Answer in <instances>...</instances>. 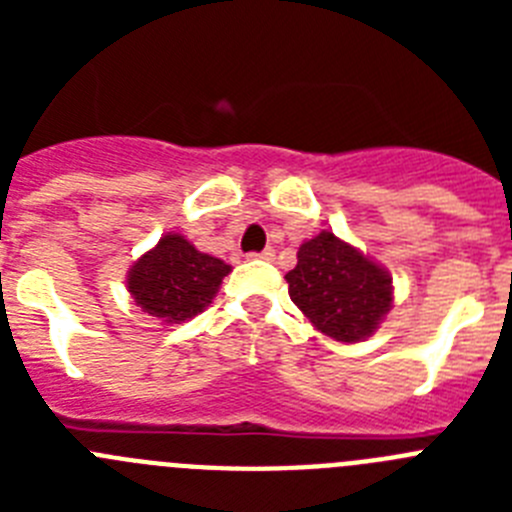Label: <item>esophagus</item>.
<instances>
[{
    "label": "esophagus",
    "mask_w": 512,
    "mask_h": 512,
    "mask_svg": "<svg viewBox=\"0 0 512 512\" xmlns=\"http://www.w3.org/2000/svg\"><path fill=\"white\" fill-rule=\"evenodd\" d=\"M248 259L271 261V259H274V248H264V251H261V253H248Z\"/></svg>",
    "instance_id": "esophagus-1"
}]
</instances>
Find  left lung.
I'll use <instances>...</instances> for the list:
<instances>
[{"label":"left lung","mask_w":512,"mask_h":512,"mask_svg":"<svg viewBox=\"0 0 512 512\" xmlns=\"http://www.w3.org/2000/svg\"><path fill=\"white\" fill-rule=\"evenodd\" d=\"M284 279L305 318L343 343L372 336L392 307L390 274L330 230L302 243Z\"/></svg>","instance_id":"8db88e82"}]
</instances>
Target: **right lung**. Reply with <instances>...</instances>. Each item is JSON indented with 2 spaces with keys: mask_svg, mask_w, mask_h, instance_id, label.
Here are the masks:
<instances>
[{
  "mask_svg": "<svg viewBox=\"0 0 512 512\" xmlns=\"http://www.w3.org/2000/svg\"><path fill=\"white\" fill-rule=\"evenodd\" d=\"M228 274L225 261L200 253L184 235L169 233L128 271V292L153 318L184 323L210 305Z\"/></svg>",
  "mask_w": 512,
  "mask_h": 512,
  "instance_id": "add662e5",
  "label": "right lung"
}]
</instances>
